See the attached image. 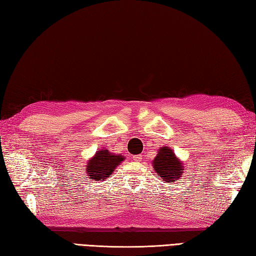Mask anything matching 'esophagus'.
<instances>
[{"instance_id": "34e87169", "label": "esophagus", "mask_w": 256, "mask_h": 256, "mask_svg": "<svg viewBox=\"0 0 256 256\" xmlns=\"http://www.w3.org/2000/svg\"><path fill=\"white\" fill-rule=\"evenodd\" d=\"M133 160H134L135 162H140V160H142V157H140V155H136V156L133 157Z\"/></svg>"}]
</instances>
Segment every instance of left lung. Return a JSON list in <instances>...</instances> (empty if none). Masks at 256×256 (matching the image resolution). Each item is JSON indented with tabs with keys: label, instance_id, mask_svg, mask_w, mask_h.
Returning <instances> with one entry per match:
<instances>
[{
	"label": "left lung",
	"instance_id": "left-lung-1",
	"mask_svg": "<svg viewBox=\"0 0 256 256\" xmlns=\"http://www.w3.org/2000/svg\"><path fill=\"white\" fill-rule=\"evenodd\" d=\"M152 164L155 172L166 182L178 180L184 172L182 162L168 146H162L157 150V155Z\"/></svg>",
	"mask_w": 256,
	"mask_h": 256
}]
</instances>
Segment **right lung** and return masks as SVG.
<instances>
[{"label": "right lung", "instance_id": "right-lung-1", "mask_svg": "<svg viewBox=\"0 0 256 256\" xmlns=\"http://www.w3.org/2000/svg\"><path fill=\"white\" fill-rule=\"evenodd\" d=\"M125 160L123 155L111 153L108 148H102L86 162V172L90 180H106L114 170Z\"/></svg>", "mask_w": 256, "mask_h": 256}]
</instances>
